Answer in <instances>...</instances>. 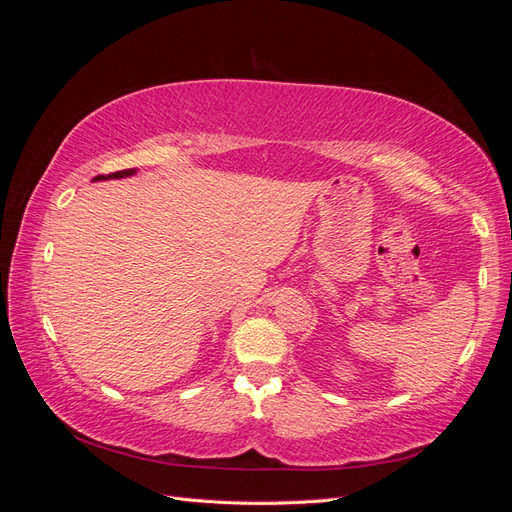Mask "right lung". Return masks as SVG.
Masks as SVG:
<instances>
[{
    "label": "right lung",
    "instance_id": "1",
    "mask_svg": "<svg viewBox=\"0 0 512 512\" xmlns=\"http://www.w3.org/2000/svg\"><path fill=\"white\" fill-rule=\"evenodd\" d=\"M136 173V168H126V170H117V173L111 175H98L94 181H104V179H123V177H132Z\"/></svg>",
    "mask_w": 512,
    "mask_h": 512
}]
</instances>
